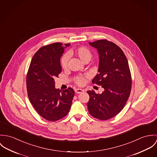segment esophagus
Wrapping results in <instances>:
<instances>
[{
  "instance_id": "esophagus-1",
  "label": "esophagus",
  "mask_w": 157,
  "mask_h": 157,
  "mask_svg": "<svg viewBox=\"0 0 157 157\" xmlns=\"http://www.w3.org/2000/svg\"><path fill=\"white\" fill-rule=\"evenodd\" d=\"M75 93H77V94H79V93H83V92L84 91V90H82V89H81V88H76V89H75Z\"/></svg>"
}]
</instances>
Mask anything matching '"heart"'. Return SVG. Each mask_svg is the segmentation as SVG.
Returning <instances> with one entry per match:
<instances>
[{"instance_id":"1","label":"heart","mask_w":157,"mask_h":157,"mask_svg":"<svg viewBox=\"0 0 157 157\" xmlns=\"http://www.w3.org/2000/svg\"><path fill=\"white\" fill-rule=\"evenodd\" d=\"M70 53L78 57L82 62L84 63L86 62H88L91 58V51L88 48H87V47H85V46L79 47L74 50H72L70 52ZM68 60H69L68 56L67 55H65L63 57L61 62V67L63 69L67 68ZM85 82H86V79L82 76H78L75 79V82L79 86L84 85Z\"/></svg>"}]
</instances>
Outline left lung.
Returning <instances> with one entry per match:
<instances>
[{
    "label": "left lung",
    "instance_id": "1",
    "mask_svg": "<svg viewBox=\"0 0 157 157\" xmlns=\"http://www.w3.org/2000/svg\"><path fill=\"white\" fill-rule=\"evenodd\" d=\"M89 44L97 49L99 58L98 73L92 82L102 86L104 91L102 94L87 91V107L93 117L106 121L119 113L126 104L131 90V72L126 56L114 43L100 40Z\"/></svg>",
    "mask_w": 157,
    "mask_h": 157
}]
</instances>
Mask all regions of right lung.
Segmentation results:
<instances>
[{
  "label": "right lung",
  "instance_id": "right-lung-1",
  "mask_svg": "<svg viewBox=\"0 0 157 157\" xmlns=\"http://www.w3.org/2000/svg\"><path fill=\"white\" fill-rule=\"evenodd\" d=\"M70 44L55 43L35 53L28 71L26 86L29 99L44 119L56 121L69 112L75 94L69 88L61 93L55 87L54 78L61 72L60 58Z\"/></svg>",
  "mask_w": 157,
  "mask_h": 157
}]
</instances>
